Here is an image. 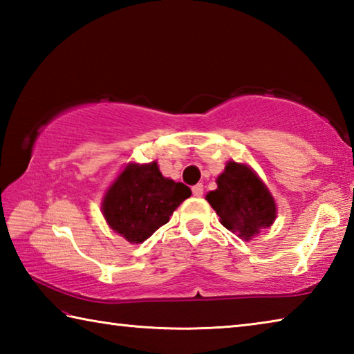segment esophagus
<instances>
[{
	"instance_id": "1",
	"label": "esophagus",
	"mask_w": 354,
	"mask_h": 354,
	"mask_svg": "<svg viewBox=\"0 0 354 354\" xmlns=\"http://www.w3.org/2000/svg\"><path fill=\"white\" fill-rule=\"evenodd\" d=\"M203 192H205V189H203V184H196L192 187V194H194V196H201Z\"/></svg>"
}]
</instances>
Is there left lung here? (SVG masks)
Returning a JSON list of instances; mask_svg holds the SVG:
<instances>
[{
	"instance_id": "left-lung-1",
	"label": "left lung",
	"mask_w": 354,
	"mask_h": 354,
	"mask_svg": "<svg viewBox=\"0 0 354 354\" xmlns=\"http://www.w3.org/2000/svg\"><path fill=\"white\" fill-rule=\"evenodd\" d=\"M217 185L206 195V200L226 230L250 241L274 221L277 205L273 196L250 167L227 162L217 178Z\"/></svg>"
}]
</instances>
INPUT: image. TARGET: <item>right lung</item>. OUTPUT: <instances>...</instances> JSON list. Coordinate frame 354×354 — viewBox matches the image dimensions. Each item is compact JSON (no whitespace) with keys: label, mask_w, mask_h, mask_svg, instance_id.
<instances>
[{"label":"right lung","mask_w":354,"mask_h":354,"mask_svg":"<svg viewBox=\"0 0 354 354\" xmlns=\"http://www.w3.org/2000/svg\"><path fill=\"white\" fill-rule=\"evenodd\" d=\"M190 195L185 184L164 178L156 162L131 164L107 190L103 214L113 231L131 243H142Z\"/></svg>","instance_id":"add662e5"}]
</instances>
